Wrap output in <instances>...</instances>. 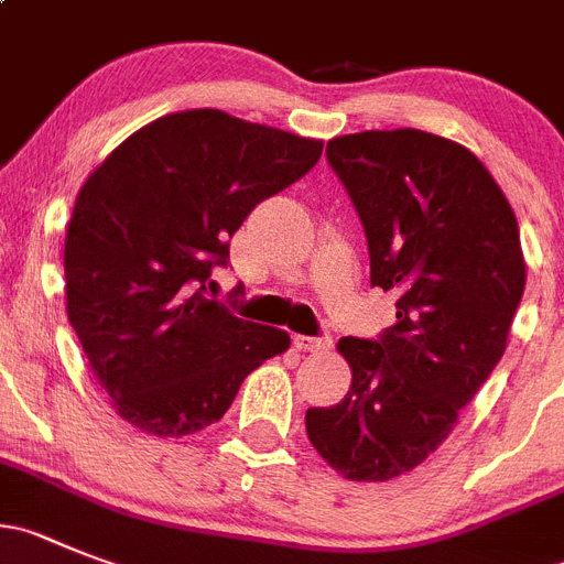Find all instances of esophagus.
I'll return each mask as SVG.
<instances>
[{"mask_svg": "<svg viewBox=\"0 0 564 564\" xmlns=\"http://www.w3.org/2000/svg\"><path fill=\"white\" fill-rule=\"evenodd\" d=\"M294 347L303 354H325L330 350V336H294Z\"/></svg>", "mask_w": 564, "mask_h": 564, "instance_id": "34e87169", "label": "esophagus"}]
</instances>
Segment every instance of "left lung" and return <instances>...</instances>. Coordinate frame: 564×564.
Wrapping results in <instances>:
<instances>
[{
	"label": "left lung",
	"instance_id": "left-lung-1",
	"mask_svg": "<svg viewBox=\"0 0 564 564\" xmlns=\"http://www.w3.org/2000/svg\"><path fill=\"white\" fill-rule=\"evenodd\" d=\"M330 170L365 225L370 283L398 294L378 339L345 336L354 381L308 409L317 454L350 481H389L429 459L507 350L525 286L520 230L467 147L425 130L328 141Z\"/></svg>",
	"mask_w": 564,
	"mask_h": 564
}]
</instances>
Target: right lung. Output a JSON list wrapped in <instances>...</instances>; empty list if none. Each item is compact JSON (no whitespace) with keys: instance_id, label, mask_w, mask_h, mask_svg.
<instances>
[{"instance_id":"right-lung-1","label":"right lung","mask_w":564,"mask_h":564,"mask_svg":"<svg viewBox=\"0 0 564 564\" xmlns=\"http://www.w3.org/2000/svg\"><path fill=\"white\" fill-rule=\"evenodd\" d=\"M323 141L214 108L161 116L88 175L68 219L66 312L116 414L155 436L217 423L289 334L205 297L230 236Z\"/></svg>"}]
</instances>
